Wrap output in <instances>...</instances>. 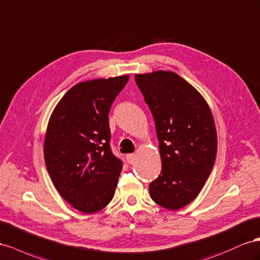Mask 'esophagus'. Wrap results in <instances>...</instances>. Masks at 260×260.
I'll return each mask as SVG.
<instances>
[{
    "instance_id": "esophagus-1",
    "label": "esophagus",
    "mask_w": 260,
    "mask_h": 260,
    "mask_svg": "<svg viewBox=\"0 0 260 260\" xmlns=\"http://www.w3.org/2000/svg\"><path fill=\"white\" fill-rule=\"evenodd\" d=\"M135 159H136V155L134 153L126 154V160H127V162L129 163V165H132V163H134Z\"/></svg>"
}]
</instances>
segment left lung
Wrapping results in <instances>:
<instances>
[{
	"mask_svg": "<svg viewBox=\"0 0 260 260\" xmlns=\"http://www.w3.org/2000/svg\"><path fill=\"white\" fill-rule=\"evenodd\" d=\"M159 140L160 175L149 185L152 200L170 210L188 205L202 190L217 155L211 111L196 89L173 72L136 74Z\"/></svg>",
	"mask_w": 260,
	"mask_h": 260,
	"instance_id": "8db88e82",
	"label": "left lung"
}]
</instances>
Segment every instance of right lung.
<instances>
[{
  "instance_id": "1",
  "label": "right lung",
  "mask_w": 260,
  "mask_h": 260,
  "mask_svg": "<svg viewBox=\"0 0 260 260\" xmlns=\"http://www.w3.org/2000/svg\"><path fill=\"white\" fill-rule=\"evenodd\" d=\"M129 76L84 81L57 103L44 139V161L60 195L74 208L97 212L112 200L123 161L110 146L109 112Z\"/></svg>"
}]
</instances>
